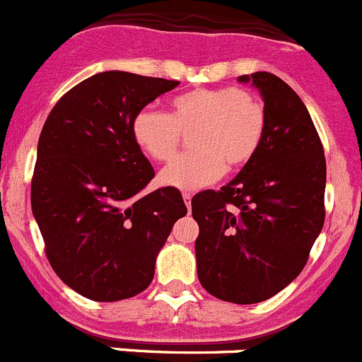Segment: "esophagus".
Wrapping results in <instances>:
<instances>
[{"label": "esophagus", "mask_w": 362, "mask_h": 362, "mask_svg": "<svg viewBox=\"0 0 362 362\" xmlns=\"http://www.w3.org/2000/svg\"><path fill=\"white\" fill-rule=\"evenodd\" d=\"M183 201H185V204H187V208L190 209L192 208V194L185 192V194H183Z\"/></svg>", "instance_id": "34e87169"}]
</instances>
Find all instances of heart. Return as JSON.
Segmentation results:
<instances>
[{
	"mask_svg": "<svg viewBox=\"0 0 362 362\" xmlns=\"http://www.w3.org/2000/svg\"><path fill=\"white\" fill-rule=\"evenodd\" d=\"M188 136L192 153L160 174V183L194 192L226 172L249 165L263 146L267 110L250 92L235 87L194 88L170 99L168 112L142 108L132 119L135 146L156 163H167Z\"/></svg>",
	"mask_w": 362,
	"mask_h": 362,
	"instance_id": "heart-1",
	"label": "heart"
}]
</instances>
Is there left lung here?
I'll use <instances>...</instances> for the list:
<instances>
[{"instance_id": "obj_1", "label": "left lung", "mask_w": 362, "mask_h": 362, "mask_svg": "<svg viewBox=\"0 0 362 362\" xmlns=\"http://www.w3.org/2000/svg\"><path fill=\"white\" fill-rule=\"evenodd\" d=\"M267 110L263 146L220 190L192 199L197 275L233 304L274 297L302 272L325 220V156L297 92L272 72L240 76Z\"/></svg>"}]
</instances>
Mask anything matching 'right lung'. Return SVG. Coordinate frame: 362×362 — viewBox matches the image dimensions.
Returning <instances> with one entry per match:
<instances>
[{
    "instance_id": "right-lung-1",
    "label": "right lung",
    "mask_w": 362,
    "mask_h": 362,
    "mask_svg": "<svg viewBox=\"0 0 362 362\" xmlns=\"http://www.w3.org/2000/svg\"><path fill=\"white\" fill-rule=\"evenodd\" d=\"M179 81L122 71L90 76L60 98L44 122L32 209L58 277L98 302L146 290L175 220L179 190L140 192L154 170L132 139L139 110Z\"/></svg>"
}]
</instances>
